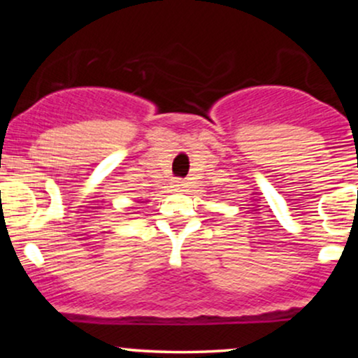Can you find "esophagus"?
<instances>
[{
	"instance_id": "esophagus-1",
	"label": "esophagus",
	"mask_w": 358,
	"mask_h": 358,
	"mask_svg": "<svg viewBox=\"0 0 358 358\" xmlns=\"http://www.w3.org/2000/svg\"><path fill=\"white\" fill-rule=\"evenodd\" d=\"M173 183H175V187H176V188H183L185 185H187V183H185V180H180V178H176Z\"/></svg>"
}]
</instances>
